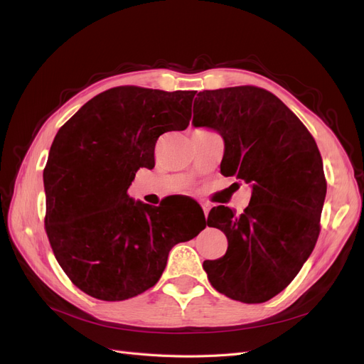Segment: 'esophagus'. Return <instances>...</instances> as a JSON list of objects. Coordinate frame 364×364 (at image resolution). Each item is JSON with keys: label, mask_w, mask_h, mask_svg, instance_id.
Returning <instances> with one entry per match:
<instances>
[{"label": "esophagus", "mask_w": 364, "mask_h": 364, "mask_svg": "<svg viewBox=\"0 0 364 364\" xmlns=\"http://www.w3.org/2000/svg\"><path fill=\"white\" fill-rule=\"evenodd\" d=\"M202 205V209H203V212H205V215H208L209 214V209H210V206L208 205V203H200Z\"/></svg>", "instance_id": "esophagus-1"}]
</instances>
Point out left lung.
<instances>
[{
	"label": "left lung",
	"mask_w": 364,
	"mask_h": 364,
	"mask_svg": "<svg viewBox=\"0 0 364 364\" xmlns=\"http://www.w3.org/2000/svg\"><path fill=\"white\" fill-rule=\"evenodd\" d=\"M193 112L194 128L223 136L221 174L252 186L242 214L210 209L208 225L224 232L229 247L203 269L225 296L265 303L295 279L318 241L327 194L318 146L301 120L259 87L200 92Z\"/></svg>",
	"instance_id": "1"
}]
</instances>
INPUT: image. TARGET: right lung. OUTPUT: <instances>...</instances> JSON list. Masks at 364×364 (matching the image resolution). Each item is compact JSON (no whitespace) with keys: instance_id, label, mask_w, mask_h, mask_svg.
I'll list each match as a JSON object with an SVG mask.
<instances>
[{"instance_id":"obj_1","label":"right lung","mask_w":364,"mask_h":364,"mask_svg":"<svg viewBox=\"0 0 364 364\" xmlns=\"http://www.w3.org/2000/svg\"><path fill=\"white\" fill-rule=\"evenodd\" d=\"M194 95L116 87L57 132L43 170L45 228L60 267L87 295L123 301L143 294L164 272L171 247L206 228L128 196L136 170L155 166L158 136L190 124Z\"/></svg>"}]
</instances>
